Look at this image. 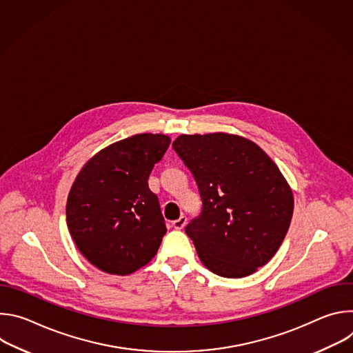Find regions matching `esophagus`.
<instances>
[{
    "label": "esophagus",
    "instance_id": "1",
    "mask_svg": "<svg viewBox=\"0 0 353 353\" xmlns=\"http://www.w3.org/2000/svg\"><path fill=\"white\" fill-rule=\"evenodd\" d=\"M185 223H187V218L184 215H181L179 219L173 221V228L177 230H181L185 226Z\"/></svg>",
    "mask_w": 353,
    "mask_h": 353
}]
</instances>
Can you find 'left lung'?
I'll return each instance as SVG.
<instances>
[{
  "instance_id": "left-lung-1",
  "label": "left lung",
  "mask_w": 353,
  "mask_h": 353,
  "mask_svg": "<svg viewBox=\"0 0 353 353\" xmlns=\"http://www.w3.org/2000/svg\"><path fill=\"white\" fill-rule=\"evenodd\" d=\"M173 149L191 172L203 208L185 226L214 274L243 278L265 265L282 244L293 195L278 166L243 137L180 135Z\"/></svg>"
}]
</instances>
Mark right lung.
Returning <instances> with one entry per match:
<instances>
[{"label": "right lung", "mask_w": 353, "mask_h": 353, "mask_svg": "<svg viewBox=\"0 0 353 353\" xmlns=\"http://www.w3.org/2000/svg\"><path fill=\"white\" fill-rule=\"evenodd\" d=\"M170 138L138 134L100 150L77 176L67 225L82 256L108 274L128 275L158 253L166 223L148 179Z\"/></svg>", "instance_id": "obj_1"}]
</instances>
